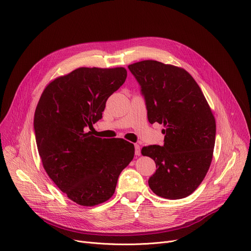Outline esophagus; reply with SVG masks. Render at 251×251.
<instances>
[{"label":"esophagus","mask_w":251,"mask_h":251,"mask_svg":"<svg viewBox=\"0 0 251 251\" xmlns=\"http://www.w3.org/2000/svg\"><path fill=\"white\" fill-rule=\"evenodd\" d=\"M134 148H135V154H136V155H140V152H141L140 146H139L138 144H135V145H134Z\"/></svg>","instance_id":"1"}]
</instances>
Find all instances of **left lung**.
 <instances>
[{
	"label": "left lung",
	"mask_w": 251,
	"mask_h": 251,
	"mask_svg": "<svg viewBox=\"0 0 251 251\" xmlns=\"http://www.w3.org/2000/svg\"><path fill=\"white\" fill-rule=\"evenodd\" d=\"M144 97L149 123L163 124V145L141 150L156 172L149 177L151 191L165 199L190 196L210 168L216 122L196 80L185 70L156 60L128 65Z\"/></svg>",
	"instance_id": "8db88e82"
}]
</instances>
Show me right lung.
Masks as SVG:
<instances>
[{"label":"right lung","instance_id":"obj_1","mask_svg":"<svg viewBox=\"0 0 251 251\" xmlns=\"http://www.w3.org/2000/svg\"><path fill=\"white\" fill-rule=\"evenodd\" d=\"M124 68H79L43 91L34 115V132L43 168L59 190L81 206L106 202L121 172L134 157L123 139L92 135L108 98L126 79Z\"/></svg>","mask_w":251,"mask_h":251}]
</instances>
